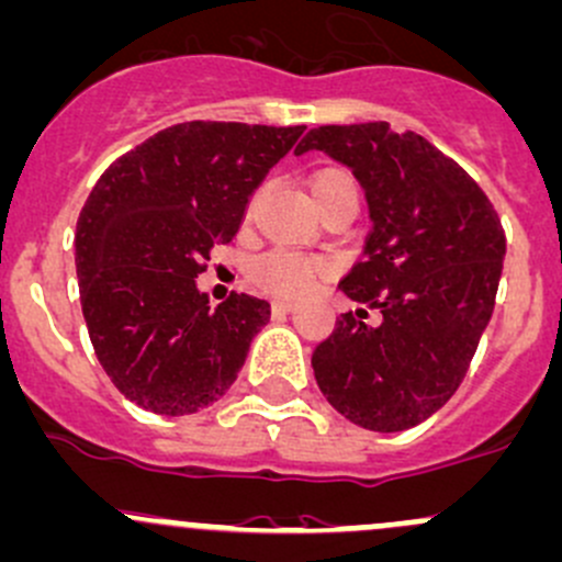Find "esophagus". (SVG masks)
<instances>
[{
  "label": "esophagus",
  "mask_w": 562,
  "mask_h": 562,
  "mask_svg": "<svg viewBox=\"0 0 562 562\" xmlns=\"http://www.w3.org/2000/svg\"><path fill=\"white\" fill-rule=\"evenodd\" d=\"M296 310V304H293V301H282V299H277V301H271V315H288V312H293Z\"/></svg>",
  "instance_id": "esophagus-1"
}]
</instances>
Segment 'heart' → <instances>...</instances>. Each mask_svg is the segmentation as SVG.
<instances>
[{"label": "heart", "instance_id": "obj_1", "mask_svg": "<svg viewBox=\"0 0 562 562\" xmlns=\"http://www.w3.org/2000/svg\"><path fill=\"white\" fill-rule=\"evenodd\" d=\"M347 191H358V188L352 175L341 167H323L310 177V193L315 206H323L328 199ZM256 204L258 193L247 204V212L256 210ZM326 271L328 263L323 258L299 256V252L291 250H271L250 263L252 282H258L263 291L274 293V296H301L310 288V282L315 277L326 274Z\"/></svg>", "mask_w": 562, "mask_h": 562}]
</instances>
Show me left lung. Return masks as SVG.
<instances>
[{
  "label": "left lung",
  "instance_id": "obj_1",
  "mask_svg": "<svg viewBox=\"0 0 562 562\" xmlns=\"http://www.w3.org/2000/svg\"><path fill=\"white\" fill-rule=\"evenodd\" d=\"M358 177L371 232L339 282L366 310L336 317L312 369L336 412L395 434L428 420L463 382L495 306L506 236L484 191L460 164L385 121L317 126L299 142ZM383 315L380 327L362 317Z\"/></svg>",
  "mask_w": 562,
  "mask_h": 562
}]
</instances>
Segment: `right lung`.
Returning <instances> with one entry per match:
<instances>
[{
	"instance_id": "right-lung-1",
	"label": "right lung",
	"mask_w": 562,
	"mask_h": 562,
	"mask_svg": "<svg viewBox=\"0 0 562 562\" xmlns=\"http://www.w3.org/2000/svg\"><path fill=\"white\" fill-rule=\"evenodd\" d=\"M304 126L191 121L153 134L99 177L78 217L75 266L88 336L128 401L193 415L234 385L269 301L196 288L252 191Z\"/></svg>"
}]
</instances>
